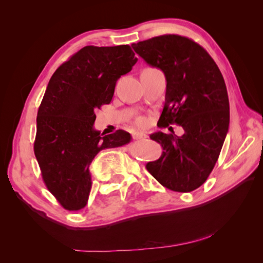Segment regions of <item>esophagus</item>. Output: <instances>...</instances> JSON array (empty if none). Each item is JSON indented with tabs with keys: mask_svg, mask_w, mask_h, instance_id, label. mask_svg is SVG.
<instances>
[{
	"mask_svg": "<svg viewBox=\"0 0 263 263\" xmlns=\"http://www.w3.org/2000/svg\"><path fill=\"white\" fill-rule=\"evenodd\" d=\"M132 137H133V139L140 140V139H145V138H147L148 136L144 132H136V133H133Z\"/></svg>",
	"mask_w": 263,
	"mask_h": 263,
	"instance_id": "esophagus-1",
	"label": "esophagus"
}]
</instances>
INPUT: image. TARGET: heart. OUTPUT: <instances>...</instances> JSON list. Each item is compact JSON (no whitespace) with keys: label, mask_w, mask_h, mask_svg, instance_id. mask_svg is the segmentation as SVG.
Masks as SVG:
<instances>
[{"label":"heart","mask_w":263,"mask_h":263,"mask_svg":"<svg viewBox=\"0 0 263 263\" xmlns=\"http://www.w3.org/2000/svg\"><path fill=\"white\" fill-rule=\"evenodd\" d=\"M137 124H138V125H144L145 119L144 118H138L137 119Z\"/></svg>","instance_id":"b5f03b06"}]
</instances>
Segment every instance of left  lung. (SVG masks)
<instances>
[{
	"label": "left lung",
	"mask_w": 263,
	"mask_h": 263,
	"mask_svg": "<svg viewBox=\"0 0 263 263\" xmlns=\"http://www.w3.org/2000/svg\"><path fill=\"white\" fill-rule=\"evenodd\" d=\"M132 47L166 77L158 126L177 124L184 130L181 137L161 131L149 136L163 152L146 169L166 188L189 193L206 181L228 135L230 103L224 78L201 45L179 34L159 35Z\"/></svg>",
	"instance_id": "obj_1"
}]
</instances>
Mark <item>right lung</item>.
<instances>
[{
    "instance_id": "right-lung-1",
    "label": "right lung",
    "mask_w": 263,
    "mask_h": 263,
    "mask_svg": "<svg viewBox=\"0 0 263 263\" xmlns=\"http://www.w3.org/2000/svg\"><path fill=\"white\" fill-rule=\"evenodd\" d=\"M128 45L86 46L64 62L47 84L37 115L34 155L44 183L69 211L87 205L89 166L97 153L130 142V133L104 136L94 128L95 111L112 100L117 80L137 62Z\"/></svg>"
}]
</instances>
